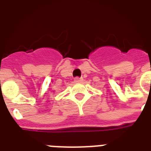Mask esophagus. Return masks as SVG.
Wrapping results in <instances>:
<instances>
[{
    "label": "esophagus",
    "instance_id": "obj_1",
    "mask_svg": "<svg viewBox=\"0 0 151 151\" xmlns=\"http://www.w3.org/2000/svg\"><path fill=\"white\" fill-rule=\"evenodd\" d=\"M82 80H83V78H74V82H76V83L81 82V81Z\"/></svg>",
    "mask_w": 151,
    "mask_h": 151
}]
</instances>
